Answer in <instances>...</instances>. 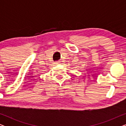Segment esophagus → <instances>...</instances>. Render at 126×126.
<instances>
[{
    "mask_svg": "<svg viewBox=\"0 0 126 126\" xmlns=\"http://www.w3.org/2000/svg\"><path fill=\"white\" fill-rule=\"evenodd\" d=\"M59 63H60L59 61H56V62H55V63H54V64L55 65H58Z\"/></svg>",
    "mask_w": 126,
    "mask_h": 126,
    "instance_id": "obj_1",
    "label": "esophagus"
}]
</instances>
